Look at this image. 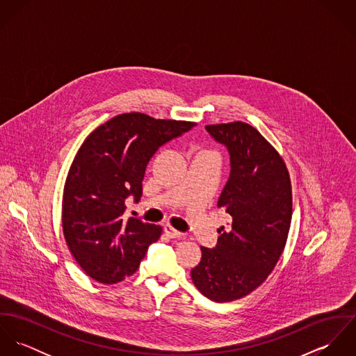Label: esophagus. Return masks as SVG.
I'll use <instances>...</instances> for the list:
<instances>
[{"label": "esophagus", "instance_id": "34e87169", "mask_svg": "<svg viewBox=\"0 0 356 356\" xmlns=\"http://www.w3.org/2000/svg\"><path fill=\"white\" fill-rule=\"evenodd\" d=\"M164 233L167 234V236H170L171 238H181L182 236H184V233H181V232H178V230H175L172 226H170V225H164Z\"/></svg>", "mask_w": 356, "mask_h": 356}]
</instances>
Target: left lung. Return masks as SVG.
Listing matches in <instances>:
<instances>
[{
  "mask_svg": "<svg viewBox=\"0 0 356 356\" xmlns=\"http://www.w3.org/2000/svg\"><path fill=\"white\" fill-rule=\"evenodd\" d=\"M230 153L232 171L218 200L232 216L220 227L213 250L202 247L192 268L195 286L205 298L227 303L260 286L282 254L292 220V184L282 156L245 122L205 126Z\"/></svg>",
  "mask_w": 356,
  "mask_h": 356,
  "instance_id": "1",
  "label": "left lung"
}]
</instances>
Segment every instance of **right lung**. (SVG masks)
<instances>
[{
  "instance_id": "add662e5",
  "label": "right lung",
  "mask_w": 356,
  "mask_h": 356,
  "mask_svg": "<svg viewBox=\"0 0 356 356\" xmlns=\"http://www.w3.org/2000/svg\"><path fill=\"white\" fill-rule=\"evenodd\" d=\"M195 126L129 112L99 126L81 145L64 184L61 222L70 252L95 281L109 285L134 274L159 240V225L124 219V202L140 200L157 148Z\"/></svg>"
}]
</instances>
